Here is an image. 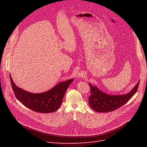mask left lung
<instances>
[{"instance_id": "left-lung-1", "label": "left lung", "mask_w": 147, "mask_h": 147, "mask_svg": "<svg viewBox=\"0 0 147 147\" xmlns=\"http://www.w3.org/2000/svg\"><path fill=\"white\" fill-rule=\"evenodd\" d=\"M140 81L129 93L124 95H109L100 91L96 86L89 84L91 95L88 98L90 106L97 112L113 111L126 103L136 93Z\"/></svg>"}]
</instances>
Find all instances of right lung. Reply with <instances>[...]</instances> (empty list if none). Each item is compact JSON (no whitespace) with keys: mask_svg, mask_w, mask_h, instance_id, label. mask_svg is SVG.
Here are the masks:
<instances>
[{"mask_svg":"<svg viewBox=\"0 0 147 147\" xmlns=\"http://www.w3.org/2000/svg\"><path fill=\"white\" fill-rule=\"evenodd\" d=\"M11 87L17 99L28 109L36 112L49 113L60 107L67 88L73 79L61 82L51 90L40 94L24 91L16 86L10 74Z\"/></svg>","mask_w":147,"mask_h":147,"instance_id":"1","label":"right lung"}]
</instances>
